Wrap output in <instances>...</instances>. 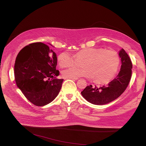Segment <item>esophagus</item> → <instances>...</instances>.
<instances>
[{"mask_svg": "<svg viewBox=\"0 0 146 146\" xmlns=\"http://www.w3.org/2000/svg\"><path fill=\"white\" fill-rule=\"evenodd\" d=\"M69 79H71V80H77L78 78H73V77H71V78H70Z\"/></svg>", "mask_w": 146, "mask_h": 146, "instance_id": "34e87169", "label": "esophagus"}]
</instances>
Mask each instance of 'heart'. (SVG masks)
<instances>
[{
    "label": "heart",
    "instance_id": "1",
    "mask_svg": "<svg viewBox=\"0 0 146 146\" xmlns=\"http://www.w3.org/2000/svg\"><path fill=\"white\" fill-rule=\"evenodd\" d=\"M57 61L61 68L72 66L62 71L64 78L85 76L94 78L97 83L110 82L116 75L120 64V58L116 51L103 48L83 49L74 56L63 52L58 55ZM80 64L83 66H76Z\"/></svg>",
    "mask_w": 146,
    "mask_h": 146
}]
</instances>
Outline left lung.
<instances>
[{
	"mask_svg": "<svg viewBox=\"0 0 146 146\" xmlns=\"http://www.w3.org/2000/svg\"><path fill=\"white\" fill-rule=\"evenodd\" d=\"M119 56L122 65L116 78L101 87L87 86L81 92L83 97L90 103L98 105L108 104L120 97L126 90L131 79L132 63L123 49L120 51Z\"/></svg>",
	"mask_w": 146,
	"mask_h": 146,
	"instance_id": "8db88e82",
	"label": "left lung"
}]
</instances>
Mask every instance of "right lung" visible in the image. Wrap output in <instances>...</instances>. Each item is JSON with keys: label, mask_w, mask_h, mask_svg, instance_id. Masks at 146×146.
<instances>
[{"label": "right lung", "mask_w": 146, "mask_h": 146, "mask_svg": "<svg viewBox=\"0 0 146 146\" xmlns=\"http://www.w3.org/2000/svg\"><path fill=\"white\" fill-rule=\"evenodd\" d=\"M57 57L42 42L27 45L19 52L14 65L17 87L29 102L36 106L50 103L60 92L63 79H57Z\"/></svg>", "instance_id": "1"}]
</instances>
